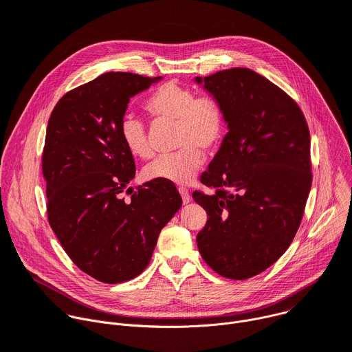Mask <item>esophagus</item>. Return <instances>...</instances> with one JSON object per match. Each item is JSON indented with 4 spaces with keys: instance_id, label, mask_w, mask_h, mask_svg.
Segmentation results:
<instances>
[{
    "instance_id": "esophagus-1",
    "label": "esophagus",
    "mask_w": 352,
    "mask_h": 352,
    "mask_svg": "<svg viewBox=\"0 0 352 352\" xmlns=\"http://www.w3.org/2000/svg\"><path fill=\"white\" fill-rule=\"evenodd\" d=\"M179 192H180V196H182V201H183V204H187V203H190V192H188V190H186V188H179Z\"/></svg>"
}]
</instances>
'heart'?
<instances>
[{
    "label": "heart",
    "mask_w": 352,
    "mask_h": 352,
    "mask_svg": "<svg viewBox=\"0 0 352 352\" xmlns=\"http://www.w3.org/2000/svg\"><path fill=\"white\" fill-rule=\"evenodd\" d=\"M153 119L176 122L177 152L161 156L144 169L148 180H165L190 184L204 165L201 151L214 152L222 142L226 120L221 103L212 96H197L192 89L168 81L156 88L144 103ZM120 138L129 152L138 160H151L153 148L145 124L133 114H126L119 127Z\"/></svg>",
    "instance_id": "1"
}]
</instances>
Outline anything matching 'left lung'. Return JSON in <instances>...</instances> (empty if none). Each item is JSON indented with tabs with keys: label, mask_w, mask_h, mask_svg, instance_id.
Segmentation results:
<instances>
[{
	"label": "left lung",
	"mask_w": 352,
	"mask_h": 352,
	"mask_svg": "<svg viewBox=\"0 0 352 352\" xmlns=\"http://www.w3.org/2000/svg\"><path fill=\"white\" fill-rule=\"evenodd\" d=\"M196 82L221 103L228 134L192 199L207 211L197 246L217 274L254 277L292 243L311 186L310 134L298 103L249 68Z\"/></svg>",
	"instance_id": "1"
}]
</instances>
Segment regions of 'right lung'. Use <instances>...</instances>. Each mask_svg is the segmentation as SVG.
Masks as SVG:
<instances>
[{
  "label": "right lung",
  "instance_id": "right-lung-1",
  "mask_svg": "<svg viewBox=\"0 0 352 352\" xmlns=\"http://www.w3.org/2000/svg\"><path fill=\"white\" fill-rule=\"evenodd\" d=\"M161 76L106 72L69 92L49 119L42 170L47 218L63 249L81 271L106 284L135 278L149 264L161 229L182 207L165 180L129 187L133 155L119 127L130 98Z\"/></svg>",
  "mask_w": 352,
  "mask_h": 352
}]
</instances>
